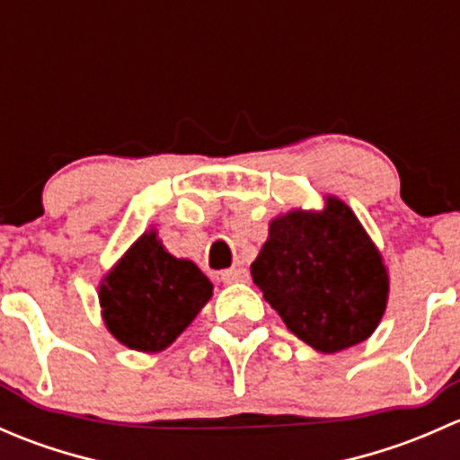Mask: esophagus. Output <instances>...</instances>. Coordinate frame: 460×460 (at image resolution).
Wrapping results in <instances>:
<instances>
[{"label": "esophagus", "instance_id": "1", "mask_svg": "<svg viewBox=\"0 0 460 460\" xmlns=\"http://www.w3.org/2000/svg\"><path fill=\"white\" fill-rule=\"evenodd\" d=\"M220 280L225 285H235V282H247L249 280V271L247 269H229V271H222Z\"/></svg>", "mask_w": 460, "mask_h": 460}]
</instances>
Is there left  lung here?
<instances>
[{"mask_svg":"<svg viewBox=\"0 0 460 460\" xmlns=\"http://www.w3.org/2000/svg\"><path fill=\"white\" fill-rule=\"evenodd\" d=\"M252 276L287 329L323 354L367 341L387 309L383 253L336 196L273 217Z\"/></svg>","mask_w":460,"mask_h":460,"instance_id":"obj_1","label":"left lung"}]
</instances>
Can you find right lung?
Returning <instances> with one entry per match:
<instances>
[{
    "instance_id": "obj_1",
    "label": "right lung",
    "mask_w": 460,
    "mask_h": 460,
    "mask_svg": "<svg viewBox=\"0 0 460 460\" xmlns=\"http://www.w3.org/2000/svg\"><path fill=\"white\" fill-rule=\"evenodd\" d=\"M100 309L118 342L157 354L193 323L213 285L196 262L166 252L157 231H144L100 282Z\"/></svg>"
}]
</instances>
